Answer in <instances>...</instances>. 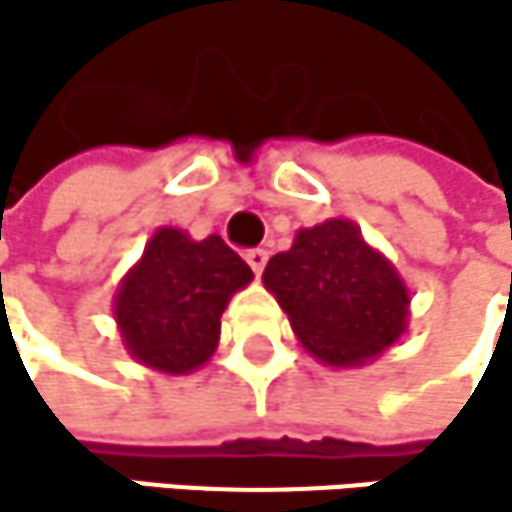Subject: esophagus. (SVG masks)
<instances>
[{
    "label": "esophagus",
    "instance_id": "obj_1",
    "mask_svg": "<svg viewBox=\"0 0 512 512\" xmlns=\"http://www.w3.org/2000/svg\"><path fill=\"white\" fill-rule=\"evenodd\" d=\"M245 261H248V267H251L254 273H261V270L267 267V251H264V248H248V251H245Z\"/></svg>",
    "mask_w": 512,
    "mask_h": 512
}]
</instances>
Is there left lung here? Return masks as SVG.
I'll list each match as a JSON object with an SVG mask.
<instances>
[{
    "label": "left lung",
    "mask_w": 512,
    "mask_h": 512,
    "mask_svg": "<svg viewBox=\"0 0 512 512\" xmlns=\"http://www.w3.org/2000/svg\"><path fill=\"white\" fill-rule=\"evenodd\" d=\"M264 285L325 365H362L405 331L408 288L350 221L301 230L288 251L270 258Z\"/></svg>",
    "instance_id": "obj_1"
}]
</instances>
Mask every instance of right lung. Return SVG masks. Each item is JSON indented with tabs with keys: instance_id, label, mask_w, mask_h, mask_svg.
I'll use <instances>...</instances> for the list:
<instances>
[{
	"instance_id": "add662e5",
	"label": "right lung",
	"mask_w": 512,
	"mask_h": 512,
	"mask_svg": "<svg viewBox=\"0 0 512 512\" xmlns=\"http://www.w3.org/2000/svg\"><path fill=\"white\" fill-rule=\"evenodd\" d=\"M248 282L251 267L221 236L193 242L174 227L156 230L116 294L128 353L168 375L205 365L218 347L230 294Z\"/></svg>"
}]
</instances>
